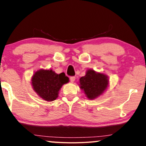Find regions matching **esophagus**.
Wrapping results in <instances>:
<instances>
[{"mask_svg": "<svg viewBox=\"0 0 146 146\" xmlns=\"http://www.w3.org/2000/svg\"><path fill=\"white\" fill-rule=\"evenodd\" d=\"M70 80H71V82H73L75 80V77H74V76L71 77V78H70Z\"/></svg>", "mask_w": 146, "mask_h": 146, "instance_id": "esophagus-1", "label": "esophagus"}]
</instances>
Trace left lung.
I'll use <instances>...</instances> for the list:
<instances>
[{
  "instance_id": "left-lung-1",
  "label": "left lung",
  "mask_w": 146,
  "mask_h": 146,
  "mask_svg": "<svg viewBox=\"0 0 146 146\" xmlns=\"http://www.w3.org/2000/svg\"><path fill=\"white\" fill-rule=\"evenodd\" d=\"M80 87L84 90L87 98L94 100L100 96L108 86V78L106 75L97 73L88 69L86 75L80 79Z\"/></svg>"
}]
</instances>
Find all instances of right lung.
Here are the masks:
<instances>
[{"mask_svg": "<svg viewBox=\"0 0 146 146\" xmlns=\"http://www.w3.org/2000/svg\"><path fill=\"white\" fill-rule=\"evenodd\" d=\"M68 80L64 73L57 74L51 69H40L33 74L31 84L34 91L42 99L52 102L56 100L60 89L68 82Z\"/></svg>", "mask_w": 146, "mask_h": 146, "instance_id": "add662e5", "label": "right lung"}]
</instances>
